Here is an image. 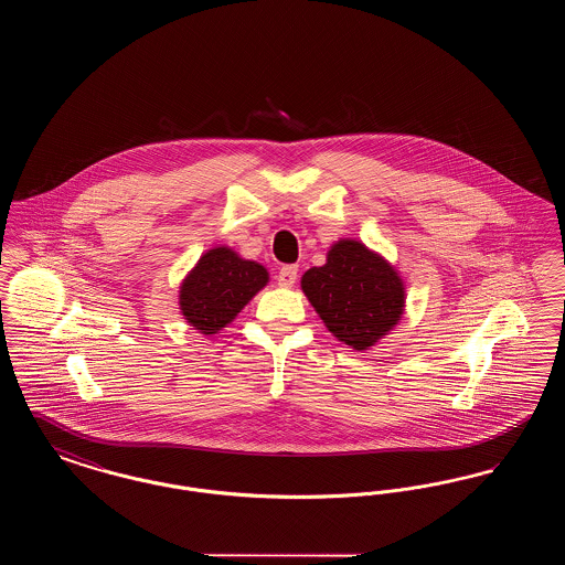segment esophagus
I'll return each mask as SVG.
<instances>
[{
  "label": "esophagus",
  "instance_id": "34e87169",
  "mask_svg": "<svg viewBox=\"0 0 565 565\" xmlns=\"http://www.w3.org/2000/svg\"><path fill=\"white\" fill-rule=\"evenodd\" d=\"M296 277H298V267L296 265H284L277 273V284L284 288L295 286Z\"/></svg>",
  "mask_w": 565,
  "mask_h": 565
}]
</instances>
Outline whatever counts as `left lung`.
<instances>
[{
  "instance_id": "1",
  "label": "left lung",
  "mask_w": 565,
  "mask_h": 565,
  "mask_svg": "<svg viewBox=\"0 0 565 565\" xmlns=\"http://www.w3.org/2000/svg\"><path fill=\"white\" fill-rule=\"evenodd\" d=\"M300 284L328 330L353 350L371 348L403 316L398 273L362 243H337L328 263L307 270Z\"/></svg>"
}]
</instances>
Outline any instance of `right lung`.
<instances>
[{
	"label": "right lung",
	"instance_id": "right-lung-1",
	"mask_svg": "<svg viewBox=\"0 0 565 565\" xmlns=\"http://www.w3.org/2000/svg\"><path fill=\"white\" fill-rule=\"evenodd\" d=\"M269 281V273L243 260L228 247H215L201 256L180 290V307L196 330L215 334Z\"/></svg>",
	"mask_w": 565,
	"mask_h": 565
}]
</instances>
